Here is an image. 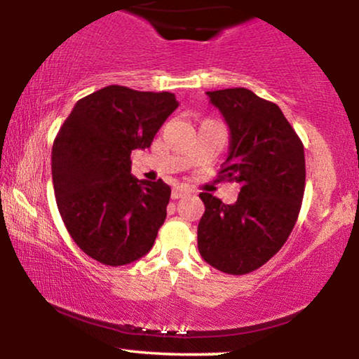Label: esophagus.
<instances>
[{"mask_svg": "<svg viewBox=\"0 0 359 359\" xmlns=\"http://www.w3.org/2000/svg\"><path fill=\"white\" fill-rule=\"evenodd\" d=\"M187 194H191V191L185 187H175L172 189V199H180V197L187 196Z\"/></svg>", "mask_w": 359, "mask_h": 359, "instance_id": "34e87169", "label": "esophagus"}]
</instances>
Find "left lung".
Listing matches in <instances>:
<instances>
[{"label": "left lung", "instance_id": "obj_1", "mask_svg": "<svg viewBox=\"0 0 359 359\" xmlns=\"http://www.w3.org/2000/svg\"><path fill=\"white\" fill-rule=\"evenodd\" d=\"M229 126V154L219 179L241 184L234 204L201 192L205 211L197 248L209 265L245 275L285 245L306 189L304 145L275 102L245 88L209 90Z\"/></svg>", "mask_w": 359, "mask_h": 359}]
</instances>
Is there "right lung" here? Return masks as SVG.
Returning <instances> with one entry per match:
<instances>
[{"label":"right lung","instance_id":"add662e5","mask_svg":"<svg viewBox=\"0 0 359 359\" xmlns=\"http://www.w3.org/2000/svg\"><path fill=\"white\" fill-rule=\"evenodd\" d=\"M179 102L172 93L108 86L76 102L52 147L57 208L76 245L121 266L154 246L170 187L131 175V151L148 148Z\"/></svg>","mask_w":359,"mask_h":359}]
</instances>
